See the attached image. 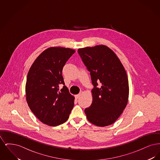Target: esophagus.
Wrapping results in <instances>:
<instances>
[{
  "label": "esophagus",
  "mask_w": 160,
  "mask_h": 160,
  "mask_svg": "<svg viewBox=\"0 0 160 160\" xmlns=\"http://www.w3.org/2000/svg\"><path fill=\"white\" fill-rule=\"evenodd\" d=\"M80 95H81L80 93H78V94H77V95H75V98H76V99H78V98L80 97Z\"/></svg>",
  "instance_id": "obj_1"
}]
</instances>
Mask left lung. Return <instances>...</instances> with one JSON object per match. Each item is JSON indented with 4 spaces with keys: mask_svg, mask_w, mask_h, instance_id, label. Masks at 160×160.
I'll return each mask as SVG.
<instances>
[{
    "mask_svg": "<svg viewBox=\"0 0 160 160\" xmlns=\"http://www.w3.org/2000/svg\"><path fill=\"white\" fill-rule=\"evenodd\" d=\"M78 53L90 72L93 101L84 112L89 122L99 127L113 123L128 102V80L116 54L103 45L79 48Z\"/></svg>",
    "mask_w": 160,
    "mask_h": 160,
    "instance_id": "1",
    "label": "left lung"
}]
</instances>
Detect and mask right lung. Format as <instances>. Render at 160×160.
<instances>
[{
	"mask_svg": "<svg viewBox=\"0 0 160 160\" xmlns=\"http://www.w3.org/2000/svg\"><path fill=\"white\" fill-rule=\"evenodd\" d=\"M74 53L68 48H48L38 56L28 72L27 102L38 119L49 126L66 122L74 107V97L65 86L62 72ZM61 84L64 86L60 90Z\"/></svg>",
	"mask_w": 160,
	"mask_h": 160,
	"instance_id": "add662e5",
	"label": "right lung"
}]
</instances>
